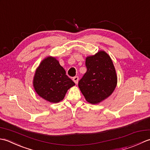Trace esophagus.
Wrapping results in <instances>:
<instances>
[{"label":"esophagus","instance_id":"1","mask_svg":"<svg viewBox=\"0 0 150 150\" xmlns=\"http://www.w3.org/2000/svg\"><path fill=\"white\" fill-rule=\"evenodd\" d=\"M73 81L76 84H77L78 83V81H79V77H77V76H75V77L73 78Z\"/></svg>","mask_w":150,"mask_h":150}]
</instances>
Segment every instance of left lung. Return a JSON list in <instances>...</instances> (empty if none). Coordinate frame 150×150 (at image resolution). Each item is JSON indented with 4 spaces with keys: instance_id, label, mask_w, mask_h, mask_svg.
<instances>
[{
    "instance_id": "1",
    "label": "left lung",
    "mask_w": 150,
    "mask_h": 150,
    "mask_svg": "<svg viewBox=\"0 0 150 150\" xmlns=\"http://www.w3.org/2000/svg\"><path fill=\"white\" fill-rule=\"evenodd\" d=\"M87 71L79 82V88L87 102L100 103L112 94L117 76L111 57L103 50L86 58Z\"/></svg>"
}]
</instances>
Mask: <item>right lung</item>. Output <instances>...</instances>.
<instances>
[{
	"label": "right lung",
	"instance_id": "obj_1",
	"mask_svg": "<svg viewBox=\"0 0 150 150\" xmlns=\"http://www.w3.org/2000/svg\"><path fill=\"white\" fill-rule=\"evenodd\" d=\"M33 85L36 93L52 103L64 99L66 92L75 83L66 75V71L55 57L44 59L35 73Z\"/></svg>",
	"mask_w": 150,
	"mask_h": 150
}]
</instances>
